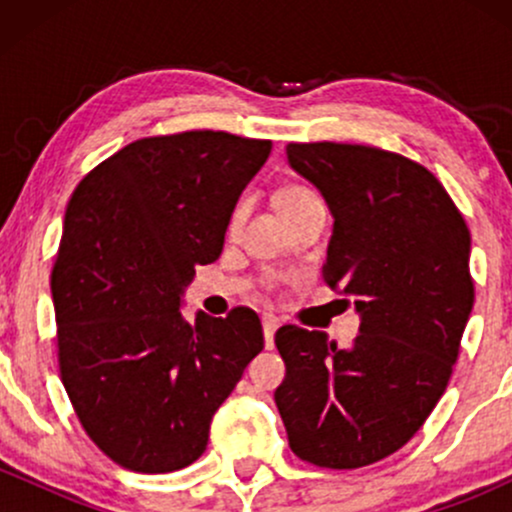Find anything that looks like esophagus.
<instances>
[{
  "label": "esophagus",
  "instance_id": "34e87169",
  "mask_svg": "<svg viewBox=\"0 0 512 512\" xmlns=\"http://www.w3.org/2000/svg\"><path fill=\"white\" fill-rule=\"evenodd\" d=\"M262 330H264V344H267V349H272L274 332L279 330V320H276L272 313H264L262 315Z\"/></svg>",
  "mask_w": 512,
  "mask_h": 512
}]
</instances>
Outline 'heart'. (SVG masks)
<instances>
[{
    "label": "heart",
    "mask_w": 512,
    "mask_h": 512,
    "mask_svg": "<svg viewBox=\"0 0 512 512\" xmlns=\"http://www.w3.org/2000/svg\"><path fill=\"white\" fill-rule=\"evenodd\" d=\"M308 197H313V195H310L308 190H303V187H284V190L276 195V209L286 211V209L296 207V204L305 202ZM236 219H238V214L233 216V221H236Z\"/></svg>",
    "instance_id": "b5f03b06"
}]
</instances>
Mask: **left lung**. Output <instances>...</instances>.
Returning <instances> with one entry per match:
<instances>
[{
  "label": "left lung",
  "instance_id": "8db88e82",
  "mask_svg": "<svg viewBox=\"0 0 512 512\" xmlns=\"http://www.w3.org/2000/svg\"><path fill=\"white\" fill-rule=\"evenodd\" d=\"M289 166L332 211L322 279L354 298L361 332L337 349L325 332L284 325L274 402L289 445L317 467L356 469L424 426L452 375L474 305L472 238L436 175L361 144H289Z\"/></svg>",
  "mask_w": 512,
  "mask_h": 512
}]
</instances>
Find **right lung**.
Listing matches in <instances>:
<instances>
[{
	"instance_id": "1",
	"label": "right lung",
	"mask_w": 512,
	"mask_h": 512,
	"mask_svg": "<svg viewBox=\"0 0 512 512\" xmlns=\"http://www.w3.org/2000/svg\"><path fill=\"white\" fill-rule=\"evenodd\" d=\"M272 151L228 132L127 144L74 190L50 289L60 373L88 438L132 472L207 450L211 416L262 351L260 317H182L197 264L219 260L240 192Z\"/></svg>"
}]
</instances>
